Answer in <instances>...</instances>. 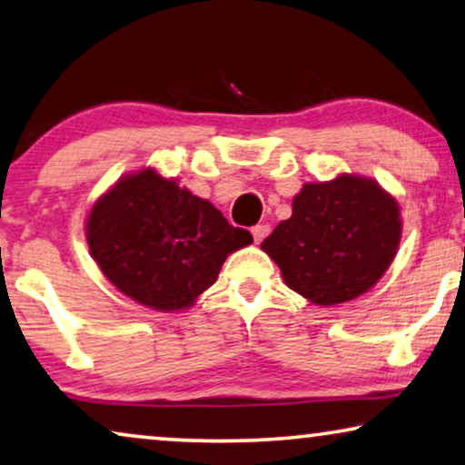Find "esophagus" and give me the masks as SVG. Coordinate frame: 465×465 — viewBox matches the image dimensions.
<instances>
[{"label":"esophagus","mask_w":465,"mask_h":465,"mask_svg":"<svg viewBox=\"0 0 465 465\" xmlns=\"http://www.w3.org/2000/svg\"><path fill=\"white\" fill-rule=\"evenodd\" d=\"M269 232H272V227H269L267 223H259V225H254V227H252V238H254L256 244H261V242L265 240L267 235H269Z\"/></svg>","instance_id":"obj_1"}]
</instances>
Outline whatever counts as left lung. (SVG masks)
I'll return each instance as SVG.
<instances>
[{"instance_id":"obj_1","label":"left lung","mask_w":465,"mask_h":465,"mask_svg":"<svg viewBox=\"0 0 465 465\" xmlns=\"http://www.w3.org/2000/svg\"><path fill=\"white\" fill-rule=\"evenodd\" d=\"M401 211L378 182L342 173L331 182L304 183L261 248L294 292L322 307L365 294L399 251Z\"/></svg>"}]
</instances>
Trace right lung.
I'll return each mask as SVG.
<instances>
[{
    "instance_id": "obj_1",
    "label": "right lung",
    "mask_w": 465,
    "mask_h": 465,
    "mask_svg": "<svg viewBox=\"0 0 465 465\" xmlns=\"http://www.w3.org/2000/svg\"><path fill=\"white\" fill-rule=\"evenodd\" d=\"M89 252L124 296L156 311L188 309L217 282L251 232L154 169L124 175L87 214Z\"/></svg>"
}]
</instances>
